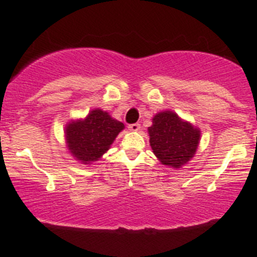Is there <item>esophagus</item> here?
I'll list each match as a JSON object with an SVG mask.
<instances>
[{"instance_id": "obj_1", "label": "esophagus", "mask_w": 257, "mask_h": 257, "mask_svg": "<svg viewBox=\"0 0 257 257\" xmlns=\"http://www.w3.org/2000/svg\"><path fill=\"white\" fill-rule=\"evenodd\" d=\"M129 131L132 132H138L139 129H141V124L139 123H134V124H129Z\"/></svg>"}]
</instances>
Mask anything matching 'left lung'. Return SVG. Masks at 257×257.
Masks as SVG:
<instances>
[{"mask_svg": "<svg viewBox=\"0 0 257 257\" xmlns=\"http://www.w3.org/2000/svg\"><path fill=\"white\" fill-rule=\"evenodd\" d=\"M148 133L155 157L162 164L173 168L186 164L196 153L200 142V131L172 110L158 113Z\"/></svg>", "mask_w": 257, "mask_h": 257, "instance_id": "8db88e82", "label": "left lung"}]
</instances>
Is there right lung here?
I'll return each mask as SVG.
<instances>
[{"mask_svg": "<svg viewBox=\"0 0 257 257\" xmlns=\"http://www.w3.org/2000/svg\"><path fill=\"white\" fill-rule=\"evenodd\" d=\"M124 124L102 109H93L84 119L72 120L66 126L68 150L83 164L97 162L110 148Z\"/></svg>", "mask_w": 257, "mask_h": 257, "instance_id": "right-lung-1", "label": "right lung"}]
</instances>
